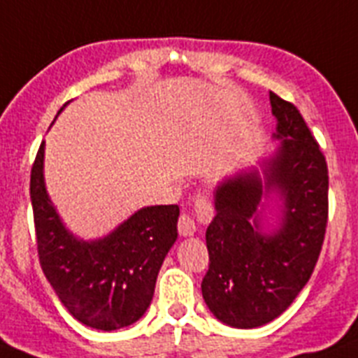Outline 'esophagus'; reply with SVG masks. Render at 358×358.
I'll return each mask as SVG.
<instances>
[{"label":"esophagus","mask_w":358,"mask_h":358,"mask_svg":"<svg viewBox=\"0 0 358 358\" xmlns=\"http://www.w3.org/2000/svg\"><path fill=\"white\" fill-rule=\"evenodd\" d=\"M196 214L201 222H209L213 217V207L207 200H200L196 203ZM178 232L180 236H192L196 232V223H194V217L191 214L183 213L178 220Z\"/></svg>","instance_id":"1"}]
</instances>
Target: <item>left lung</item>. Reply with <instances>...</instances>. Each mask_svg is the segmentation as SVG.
Masks as SVG:
<instances>
[{
    "label": "left lung",
    "instance_id": "8db88e82",
    "mask_svg": "<svg viewBox=\"0 0 358 358\" xmlns=\"http://www.w3.org/2000/svg\"><path fill=\"white\" fill-rule=\"evenodd\" d=\"M278 119V153L259 171L227 178L214 192L216 216L207 227L209 270L201 294L216 319L232 328L273 321L308 282L328 225V166L303 115L270 92ZM282 201L280 227L262 231L268 194Z\"/></svg>",
    "mask_w": 358,
    "mask_h": 358
}]
</instances>
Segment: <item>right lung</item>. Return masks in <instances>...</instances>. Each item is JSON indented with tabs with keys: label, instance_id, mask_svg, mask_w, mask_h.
<instances>
[{
	"label": "right lung",
	"instance_id": "right-lung-1",
	"mask_svg": "<svg viewBox=\"0 0 358 358\" xmlns=\"http://www.w3.org/2000/svg\"><path fill=\"white\" fill-rule=\"evenodd\" d=\"M45 142L30 173L39 263L64 308L95 329L136 322L151 304L158 270L178 238V205L136 210L111 234L83 241L63 225L43 178Z\"/></svg>",
	"mask_w": 358,
	"mask_h": 358
}]
</instances>
